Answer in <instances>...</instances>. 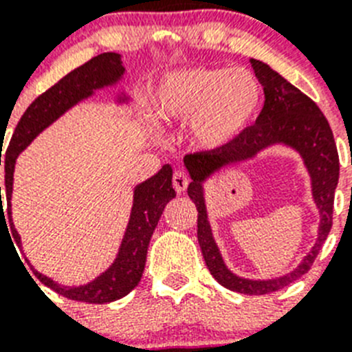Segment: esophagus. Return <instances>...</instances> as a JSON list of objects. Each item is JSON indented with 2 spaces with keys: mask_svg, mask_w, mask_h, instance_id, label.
<instances>
[{
  "mask_svg": "<svg viewBox=\"0 0 352 352\" xmlns=\"http://www.w3.org/2000/svg\"><path fill=\"white\" fill-rule=\"evenodd\" d=\"M173 186L178 194L185 192L186 186H188V176H186L185 173H182V170H176V173L173 174Z\"/></svg>",
  "mask_w": 352,
  "mask_h": 352,
  "instance_id": "1",
  "label": "esophagus"
}]
</instances>
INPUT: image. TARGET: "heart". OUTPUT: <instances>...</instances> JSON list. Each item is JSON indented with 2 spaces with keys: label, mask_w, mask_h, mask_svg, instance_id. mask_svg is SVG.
Wrapping results in <instances>:
<instances>
[{
  "label": "heart",
  "mask_w": 352,
  "mask_h": 352,
  "mask_svg": "<svg viewBox=\"0 0 352 352\" xmlns=\"http://www.w3.org/2000/svg\"><path fill=\"white\" fill-rule=\"evenodd\" d=\"M263 86L247 68H183L167 74L151 96L153 114L164 123H186L190 141L219 151L238 141L257 120Z\"/></svg>",
  "instance_id": "b5f03b06"
}]
</instances>
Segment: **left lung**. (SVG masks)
<instances>
[{"label": "left lung", "mask_w": 352, "mask_h": 352, "mask_svg": "<svg viewBox=\"0 0 352 352\" xmlns=\"http://www.w3.org/2000/svg\"><path fill=\"white\" fill-rule=\"evenodd\" d=\"M256 77L264 88V107L256 123L236 142L219 151H201L183 158L190 174L188 195L197 208V239L206 266L223 287L241 294H268L285 287L309 272L333 223V199L338 183V153L333 132L316 102L294 88L278 72L259 60H250ZM284 144L304 158L313 182V197L320 210V231L313 250L292 272L268 281H252L234 276L226 268L210 232L204 201V182L223 166L250 160L263 148Z\"/></svg>", "instance_id": "obj_1"}]
</instances>
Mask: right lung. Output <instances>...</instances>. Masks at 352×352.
<instances>
[{"mask_svg": "<svg viewBox=\"0 0 352 352\" xmlns=\"http://www.w3.org/2000/svg\"><path fill=\"white\" fill-rule=\"evenodd\" d=\"M123 74H125V67L121 63V56L116 52H104V54L95 56L82 67L67 74L60 82H56L52 88L42 93L26 109V113L23 114L21 121L15 126V132L5 155L6 213L10 217V222L14 169L15 160L21 155V151H24L28 144L43 129H47L52 121L67 113L68 109L79 104L80 100L89 98L95 93V89L116 84L123 77ZM126 100L129 98L125 95L118 96V102ZM174 197H176V192L173 188V167L166 164L155 176L139 183L133 188L132 213H130L125 236L121 239L116 259L102 275H98L95 280L88 282V284L77 285V287L56 284L52 278L38 272H35L36 278L47 287L54 289L61 296L68 298V300L84 301V303H109V301L126 296L141 282L149 239H151L155 227L160 220L162 211ZM1 219H5V213H3L0 186V222ZM12 226H14V222H12ZM12 238L15 239V243L21 245V236L15 231V227H12Z\"/></svg>", "mask_w": 352, "mask_h": 352, "instance_id": "add662e5", "label": "right lung"}]
</instances>
